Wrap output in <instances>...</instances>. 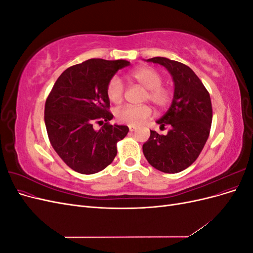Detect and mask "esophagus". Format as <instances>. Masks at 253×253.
<instances>
[{
    "label": "esophagus",
    "instance_id": "1",
    "mask_svg": "<svg viewBox=\"0 0 253 253\" xmlns=\"http://www.w3.org/2000/svg\"><path fill=\"white\" fill-rule=\"evenodd\" d=\"M128 129H129V132H135L137 127L134 126H128Z\"/></svg>",
    "mask_w": 253,
    "mask_h": 253
}]
</instances>
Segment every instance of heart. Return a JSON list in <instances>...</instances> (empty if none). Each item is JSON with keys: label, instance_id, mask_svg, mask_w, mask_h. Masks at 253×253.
<instances>
[{"label": "heart", "instance_id": "b5f03b06", "mask_svg": "<svg viewBox=\"0 0 253 253\" xmlns=\"http://www.w3.org/2000/svg\"><path fill=\"white\" fill-rule=\"evenodd\" d=\"M129 79L134 80L144 88L147 94L144 99L154 103L158 108H165L171 101V91L162 85L163 76L152 67H138L128 74ZM106 94L110 100L114 103L121 102L125 94V85L118 77H113L106 87ZM152 115V110L149 105H127L117 111L116 117L121 124L138 126L142 125Z\"/></svg>", "mask_w": 253, "mask_h": 253}]
</instances>
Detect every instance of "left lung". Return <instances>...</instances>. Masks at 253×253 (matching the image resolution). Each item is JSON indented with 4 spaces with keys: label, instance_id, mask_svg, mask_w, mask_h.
I'll return each mask as SVG.
<instances>
[{
    "label": "left lung",
    "instance_id": "1",
    "mask_svg": "<svg viewBox=\"0 0 253 253\" xmlns=\"http://www.w3.org/2000/svg\"><path fill=\"white\" fill-rule=\"evenodd\" d=\"M147 62L167 68L174 82V95L169 110L156 121L160 127L170 126L168 134L151 131L142 151L155 169L178 173L195 162L208 139L212 122L210 95L189 66L164 57L151 58Z\"/></svg>",
    "mask_w": 253,
    "mask_h": 253
}]
</instances>
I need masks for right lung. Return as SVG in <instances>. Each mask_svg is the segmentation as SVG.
Masks as SVG:
<instances>
[{"label":"right lung","mask_w":253,"mask_h":253,"mask_svg":"<svg viewBox=\"0 0 253 253\" xmlns=\"http://www.w3.org/2000/svg\"><path fill=\"white\" fill-rule=\"evenodd\" d=\"M126 60L89 59L61 74L45 102L44 120L57 154L76 172L94 174L105 169L117 154L116 144L126 126L110 125L106 87ZM94 123L103 124L95 130Z\"/></svg>","instance_id":"right-lung-1"}]
</instances>
